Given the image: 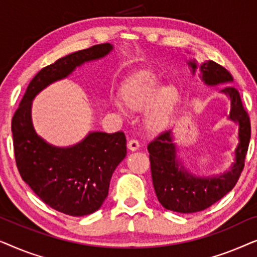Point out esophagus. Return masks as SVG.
Returning a JSON list of instances; mask_svg holds the SVG:
<instances>
[{
  "instance_id": "1",
  "label": "esophagus",
  "mask_w": 257,
  "mask_h": 257,
  "mask_svg": "<svg viewBox=\"0 0 257 257\" xmlns=\"http://www.w3.org/2000/svg\"><path fill=\"white\" fill-rule=\"evenodd\" d=\"M127 147H128L130 151H137V150H139L140 143L137 139H131L127 143Z\"/></svg>"
}]
</instances>
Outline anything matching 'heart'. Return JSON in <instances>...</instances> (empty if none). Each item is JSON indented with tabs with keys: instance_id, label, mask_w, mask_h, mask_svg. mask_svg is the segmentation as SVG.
I'll list each match as a JSON object with an SVG mask.
<instances>
[{
	"instance_id": "obj_1",
	"label": "heart",
	"mask_w": 257,
	"mask_h": 257,
	"mask_svg": "<svg viewBox=\"0 0 257 257\" xmlns=\"http://www.w3.org/2000/svg\"><path fill=\"white\" fill-rule=\"evenodd\" d=\"M160 86L159 77L144 70L130 77L120 89V99L126 108L140 111L149 106L146 125L152 131H160L167 125L180 97L174 85Z\"/></svg>"
}]
</instances>
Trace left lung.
<instances>
[{
	"mask_svg": "<svg viewBox=\"0 0 257 257\" xmlns=\"http://www.w3.org/2000/svg\"><path fill=\"white\" fill-rule=\"evenodd\" d=\"M188 64L194 73L198 68L195 61ZM200 71L201 79L207 85L233 82L230 72L213 61L202 63ZM221 92L230 98L229 119L238 122L240 143L235 150V163L231 165L230 171L208 178L188 173L177 159V147L171 131L161 132L147 146L154 191L159 202L166 209L178 213H195L208 208L234 188L243 171L250 140V119L242 105L237 89L228 85Z\"/></svg>",
	"mask_w": 257,
	"mask_h": 257,
	"instance_id": "8db88e82",
	"label": "left lung"
}]
</instances>
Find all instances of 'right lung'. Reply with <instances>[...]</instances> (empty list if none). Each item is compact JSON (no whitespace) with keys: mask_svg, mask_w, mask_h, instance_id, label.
<instances>
[{"mask_svg":"<svg viewBox=\"0 0 257 257\" xmlns=\"http://www.w3.org/2000/svg\"><path fill=\"white\" fill-rule=\"evenodd\" d=\"M111 50L110 43L97 44L45 66L31 79L12 120L16 166L23 181L44 203L66 215L83 216L100 208L112 174L126 157V137L122 132H91L71 147L52 146L35 132L31 100L49 84Z\"/></svg>","mask_w":257,"mask_h":257,"instance_id":"right-lung-1","label":"right lung"}]
</instances>
